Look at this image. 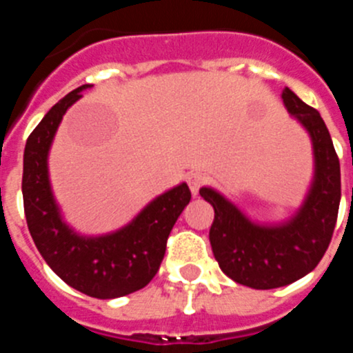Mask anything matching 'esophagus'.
I'll list each match as a JSON object with an SVG mask.
<instances>
[{"label": "esophagus", "mask_w": 353, "mask_h": 353, "mask_svg": "<svg viewBox=\"0 0 353 353\" xmlns=\"http://www.w3.org/2000/svg\"><path fill=\"white\" fill-rule=\"evenodd\" d=\"M205 174L199 173V171H192V173L187 174V183H189V189H191V194L196 196L199 191V187L203 185Z\"/></svg>", "instance_id": "esophagus-1"}]
</instances>
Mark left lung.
<instances>
[{
	"instance_id": "1",
	"label": "left lung",
	"mask_w": 353,
	"mask_h": 353,
	"mask_svg": "<svg viewBox=\"0 0 353 353\" xmlns=\"http://www.w3.org/2000/svg\"><path fill=\"white\" fill-rule=\"evenodd\" d=\"M281 99L313 148V179L295 214L279 223H260L214 187L199 189L215 212L208 239L221 270L254 290L286 286L316 267L329 248L341 199L339 159L325 121L290 88Z\"/></svg>"
}]
</instances>
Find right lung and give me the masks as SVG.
<instances>
[{
    "label": "right lung",
    "mask_w": 353,
    "mask_h": 353,
    "mask_svg": "<svg viewBox=\"0 0 353 353\" xmlns=\"http://www.w3.org/2000/svg\"><path fill=\"white\" fill-rule=\"evenodd\" d=\"M83 84L56 102L30 134L24 148L23 199L37 249L68 286L95 299H117L145 288L162 263L179 215L191 201L185 182L155 196L125 226L83 235L63 219L49 179V152L63 114L79 101Z\"/></svg>",
    "instance_id": "1"
}]
</instances>
